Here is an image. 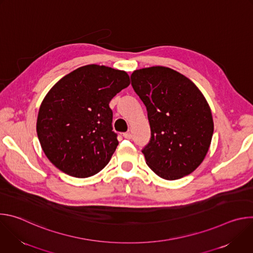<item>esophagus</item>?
I'll return each instance as SVG.
<instances>
[{
	"label": "esophagus",
	"mask_w": 253,
	"mask_h": 253,
	"mask_svg": "<svg viewBox=\"0 0 253 253\" xmlns=\"http://www.w3.org/2000/svg\"><path fill=\"white\" fill-rule=\"evenodd\" d=\"M123 136H124V138H126V139H131L132 138V134H131V132H126V133H124L123 134Z\"/></svg>",
	"instance_id": "34e87169"
}]
</instances>
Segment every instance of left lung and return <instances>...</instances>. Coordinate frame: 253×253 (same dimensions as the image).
<instances>
[{
  "mask_svg": "<svg viewBox=\"0 0 253 253\" xmlns=\"http://www.w3.org/2000/svg\"><path fill=\"white\" fill-rule=\"evenodd\" d=\"M131 85L146 106L151 138L142 153L159 177L176 180L192 173L209 149L213 119L196 85L167 67L134 71Z\"/></svg>",
  "mask_w": 253,
  "mask_h": 253,
  "instance_id": "8db88e82",
  "label": "left lung"
}]
</instances>
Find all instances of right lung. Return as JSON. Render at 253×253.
Instances as JSON below:
<instances>
[{
	"mask_svg": "<svg viewBox=\"0 0 253 253\" xmlns=\"http://www.w3.org/2000/svg\"><path fill=\"white\" fill-rule=\"evenodd\" d=\"M129 84L126 72L92 64L51 88L40 106L37 134L45 155L59 170L86 178L109 163L118 146L109 103Z\"/></svg>",
	"mask_w": 253,
	"mask_h": 253,
	"instance_id": "1",
	"label": "right lung"
}]
</instances>
